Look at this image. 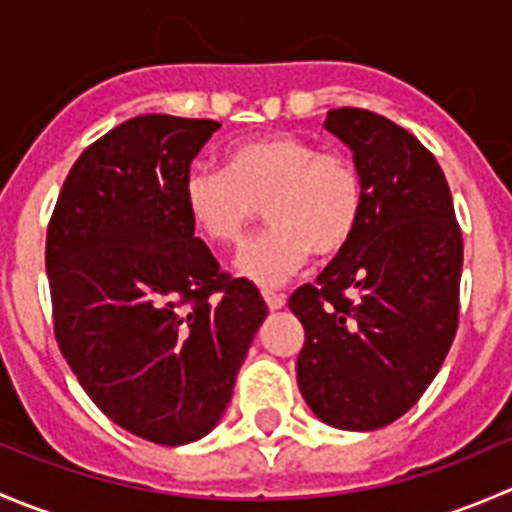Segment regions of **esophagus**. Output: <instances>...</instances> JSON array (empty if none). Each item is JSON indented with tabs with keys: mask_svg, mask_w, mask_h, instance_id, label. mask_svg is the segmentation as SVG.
I'll return each mask as SVG.
<instances>
[{
	"mask_svg": "<svg viewBox=\"0 0 512 512\" xmlns=\"http://www.w3.org/2000/svg\"><path fill=\"white\" fill-rule=\"evenodd\" d=\"M262 297H265L267 307H270L272 312H275V309L285 307V297H282V294H277V292H272V289H262Z\"/></svg>",
	"mask_w": 512,
	"mask_h": 512,
	"instance_id": "1",
	"label": "esophagus"
}]
</instances>
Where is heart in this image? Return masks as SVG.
I'll return each mask as SVG.
<instances>
[{
	"label": "heart",
	"mask_w": 512,
	"mask_h": 512,
	"mask_svg": "<svg viewBox=\"0 0 512 512\" xmlns=\"http://www.w3.org/2000/svg\"><path fill=\"white\" fill-rule=\"evenodd\" d=\"M225 168L185 175L183 205L213 247L240 242L257 208L267 230L235 260L237 275L260 287L289 280L312 250L329 257L352 242L364 215V183L352 158L319 151L312 141L272 133L232 143Z\"/></svg>",
	"instance_id": "b5f03b06"
}]
</instances>
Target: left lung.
Returning <instances> with one entry per match:
<instances>
[{
    "label": "left lung",
    "mask_w": 512,
    "mask_h": 512,
    "mask_svg": "<svg viewBox=\"0 0 512 512\" xmlns=\"http://www.w3.org/2000/svg\"><path fill=\"white\" fill-rule=\"evenodd\" d=\"M364 183L356 235L289 297L304 327L297 384L319 421L374 431L421 399L458 329L463 237L436 158L364 108L324 121Z\"/></svg>",
    "instance_id": "1"
}]
</instances>
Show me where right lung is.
<instances>
[{"mask_svg":"<svg viewBox=\"0 0 512 512\" xmlns=\"http://www.w3.org/2000/svg\"><path fill=\"white\" fill-rule=\"evenodd\" d=\"M218 121L148 113L86 148L46 232L54 332L113 423L160 446L208 436L267 304L223 275L183 183Z\"/></svg>","mask_w":512,"mask_h":512,"instance_id":"obj_1","label":"right lung"}]
</instances>
